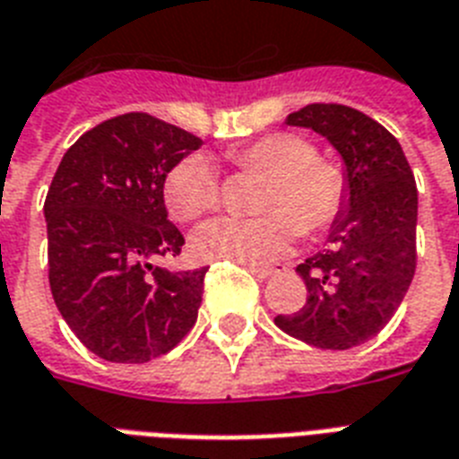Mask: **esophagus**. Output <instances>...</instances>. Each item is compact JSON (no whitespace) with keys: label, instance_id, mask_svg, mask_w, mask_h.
<instances>
[{"label":"esophagus","instance_id":"34e87169","mask_svg":"<svg viewBox=\"0 0 459 459\" xmlns=\"http://www.w3.org/2000/svg\"><path fill=\"white\" fill-rule=\"evenodd\" d=\"M286 266L283 264H273V266H259V264H247V272L252 273V276H257V279H269V276H273V273L283 272Z\"/></svg>","mask_w":459,"mask_h":459}]
</instances>
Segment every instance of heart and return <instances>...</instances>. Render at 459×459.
<instances>
[{"label": "heart", "mask_w": 459, "mask_h": 459, "mask_svg": "<svg viewBox=\"0 0 459 459\" xmlns=\"http://www.w3.org/2000/svg\"><path fill=\"white\" fill-rule=\"evenodd\" d=\"M229 161L240 171L266 176L255 219L223 216L204 223L193 236L204 259L266 264L290 250L298 233L319 236L348 204V178L338 164L319 157L312 140L298 133H272L230 150ZM164 202L173 219L195 221L219 207L221 180L207 157L187 154L164 178Z\"/></svg>", "instance_id": "1"}]
</instances>
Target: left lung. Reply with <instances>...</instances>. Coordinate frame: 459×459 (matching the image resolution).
Wrapping results in <instances>:
<instances>
[{"label":"left lung","mask_w":459,"mask_h":459,"mask_svg":"<svg viewBox=\"0 0 459 459\" xmlns=\"http://www.w3.org/2000/svg\"><path fill=\"white\" fill-rule=\"evenodd\" d=\"M341 152L348 204L331 226V247L298 264L307 286L300 312L276 326L321 350H350L391 321L417 269V183L384 126L345 104H307L286 118Z\"/></svg>","instance_id":"1"}]
</instances>
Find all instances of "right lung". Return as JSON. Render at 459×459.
<instances>
[{
    "label": "right lung",
    "mask_w": 459,
    "mask_h": 459,
    "mask_svg": "<svg viewBox=\"0 0 459 459\" xmlns=\"http://www.w3.org/2000/svg\"><path fill=\"white\" fill-rule=\"evenodd\" d=\"M202 140L131 111L68 147L45 200L49 288L78 341L107 362L143 364L197 321L204 269L169 272L152 257L186 245L169 221L164 178Z\"/></svg>",
    "instance_id": "right-lung-1"
}]
</instances>
